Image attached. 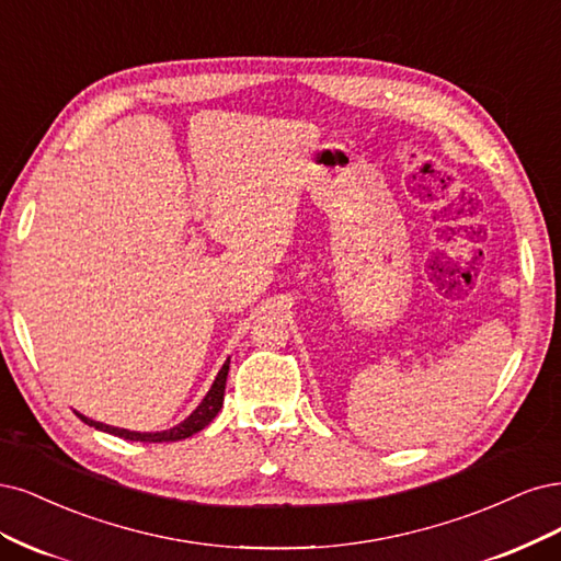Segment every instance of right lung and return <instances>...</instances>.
Instances as JSON below:
<instances>
[{"label": "right lung", "instance_id": "add662e5", "mask_svg": "<svg viewBox=\"0 0 561 561\" xmlns=\"http://www.w3.org/2000/svg\"><path fill=\"white\" fill-rule=\"evenodd\" d=\"M228 368H230V358H226V364L221 366L219 375L214 377V382L209 387V391L205 393V399L201 401V405H197L188 417L184 422H179L176 426L172 428H165V431H130V428H118V426H110V424H102V422H95L85 417V414L77 412V417L93 426L98 431H104V433H112V436H118V438H125V440H135V443H174V440H184V438H191L193 433L203 431L216 414H219V410L224 408V391H226V377H228Z\"/></svg>", "mask_w": 561, "mask_h": 561}]
</instances>
